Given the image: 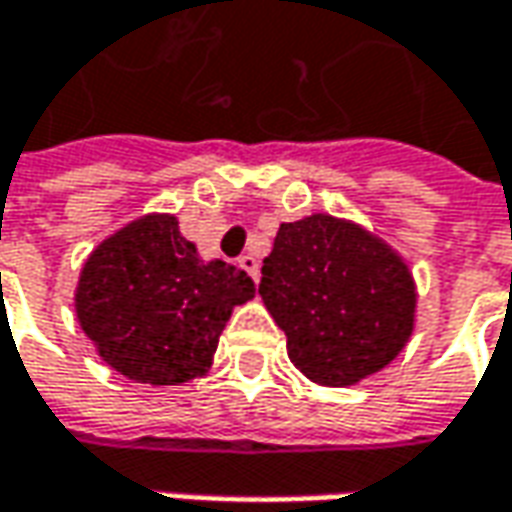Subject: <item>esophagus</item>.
I'll use <instances>...</instances> for the list:
<instances>
[{
  "instance_id": "1",
  "label": "esophagus",
  "mask_w": 512,
  "mask_h": 512,
  "mask_svg": "<svg viewBox=\"0 0 512 512\" xmlns=\"http://www.w3.org/2000/svg\"><path fill=\"white\" fill-rule=\"evenodd\" d=\"M239 267H242L245 273H250V279H253V282H259V259H256V256L245 253V256L239 259Z\"/></svg>"
}]
</instances>
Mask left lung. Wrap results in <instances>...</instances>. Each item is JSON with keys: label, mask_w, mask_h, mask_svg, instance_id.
<instances>
[{"label": "left lung", "mask_w": 512, "mask_h": 512, "mask_svg": "<svg viewBox=\"0 0 512 512\" xmlns=\"http://www.w3.org/2000/svg\"><path fill=\"white\" fill-rule=\"evenodd\" d=\"M259 296L285 330L293 367L322 387H350L384 370L410 342L419 302L402 253L330 213L279 225Z\"/></svg>", "instance_id": "left-lung-1"}]
</instances>
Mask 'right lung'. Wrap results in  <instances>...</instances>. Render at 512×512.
<instances>
[{
    "label": "right lung",
    "instance_id": "right-lung-1",
    "mask_svg": "<svg viewBox=\"0 0 512 512\" xmlns=\"http://www.w3.org/2000/svg\"><path fill=\"white\" fill-rule=\"evenodd\" d=\"M253 296L245 270L205 262L173 213H145L90 250L73 307L108 367L130 382L173 387L207 376L233 307Z\"/></svg>",
    "mask_w": 512,
    "mask_h": 512
}]
</instances>
